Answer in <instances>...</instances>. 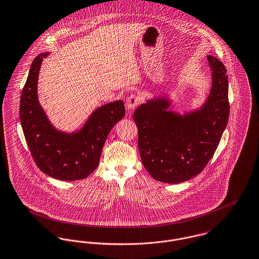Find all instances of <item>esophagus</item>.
<instances>
[{
    "mask_svg": "<svg viewBox=\"0 0 259 259\" xmlns=\"http://www.w3.org/2000/svg\"><path fill=\"white\" fill-rule=\"evenodd\" d=\"M141 104V98L137 94H131L127 99V107L129 109H135L138 105Z\"/></svg>",
    "mask_w": 259,
    "mask_h": 259,
    "instance_id": "34e87169",
    "label": "esophagus"
}]
</instances>
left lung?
Returning a JSON list of instances; mask_svg holds the SVG:
<instances>
[{
    "mask_svg": "<svg viewBox=\"0 0 259 259\" xmlns=\"http://www.w3.org/2000/svg\"><path fill=\"white\" fill-rule=\"evenodd\" d=\"M212 88L200 110L185 116L167 111L156 99L134 112L142 162L152 178L177 184L199 174L216 151L229 118L228 76L224 64L207 56Z\"/></svg>",
    "mask_w": 259,
    "mask_h": 259,
    "instance_id": "8db88e82",
    "label": "left lung"
}]
</instances>
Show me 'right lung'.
<instances>
[{
  "label": "right lung",
  "instance_id": "add662e5",
  "mask_svg": "<svg viewBox=\"0 0 259 259\" xmlns=\"http://www.w3.org/2000/svg\"><path fill=\"white\" fill-rule=\"evenodd\" d=\"M34 59L20 98L19 117L32 158L47 175L64 181L88 177L98 167L105 142L125 114L122 101L99 107L82 130L74 134L57 131L37 99V81L43 59Z\"/></svg>",
  "mask_w": 259,
  "mask_h": 259
}]
</instances>
